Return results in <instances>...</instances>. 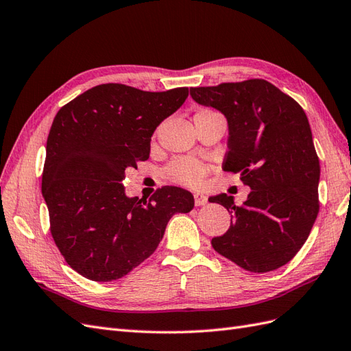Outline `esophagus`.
Segmentation results:
<instances>
[{"label": "esophagus", "mask_w": 351, "mask_h": 351, "mask_svg": "<svg viewBox=\"0 0 351 351\" xmlns=\"http://www.w3.org/2000/svg\"><path fill=\"white\" fill-rule=\"evenodd\" d=\"M195 204L196 206H204L208 204V197L204 193H195Z\"/></svg>", "instance_id": "34e87169"}]
</instances>
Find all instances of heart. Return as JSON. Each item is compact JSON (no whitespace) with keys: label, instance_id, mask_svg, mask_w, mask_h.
Returning a JSON list of instances; mask_svg holds the SVG:
<instances>
[{"label":"heart","instance_id":"heart-1","mask_svg":"<svg viewBox=\"0 0 351 351\" xmlns=\"http://www.w3.org/2000/svg\"><path fill=\"white\" fill-rule=\"evenodd\" d=\"M214 111L202 110L197 114H209ZM165 174L173 182L183 184V186H199L206 176V167L202 165L200 162L195 161V159L189 158H180L169 164L165 169Z\"/></svg>","mask_w":351,"mask_h":351}]
</instances>
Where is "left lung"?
Listing matches in <instances>:
<instances>
[{
  "label": "left lung",
  "mask_w": 351,
  "mask_h": 351,
  "mask_svg": "<svg viewBox=\"0 0 351 351\" xmlns=\"http://www.w3.org/2000/svg\"><path fill=\"white\" fill-rule=\"evenodd\" d=\"M190 95L226 115L222 169L239 173L252 189L240 206L226 193L209 197L231 214L228 231L212 239V247L250 272L278 269L302 249L319 212L321 167L309 120L291 97L263 79L192 88Z\"/></svg>",
  "instance_id": "8db88e82"
}]
</instances>
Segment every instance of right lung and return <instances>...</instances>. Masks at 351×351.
Instances as JSON below:
<instances>
[{"label":"right lung","instance_id":"obj_1","mask_svg":"<svg viewBox=\"0 0 351 351\" xmlns=\"http://www.w3.org/2000/svg\"><path fill=\"white\" fill-rule=\"evenodd\" d=\"M187 97V88L146 92L107 83L57 112L42 196L52 239L84 278H123L155 252L174 214L193 209V195L184 189L164 186L146 200L127 197L121 184L127 168L149 158L156 127Z\"/></svg>","mask_w":351,"mask_h":351}]
</instances>
